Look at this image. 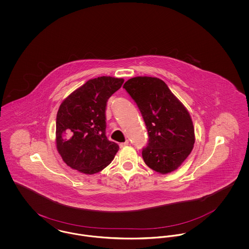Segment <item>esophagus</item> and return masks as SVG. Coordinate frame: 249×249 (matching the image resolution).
Wrapping results in <instances>:
<instances>
[{
    "label": "esophagus",
    "mask_w": 249,
    "mask_h": 249,
    "mask_svg": "<svg viewBox=\"0 0 249 249\" xmlns=\"http://www.w3.org/2000/svg\"><path fill=\"white\" fill-rule=\"evenodd\" d=\"M130 144V142L127 140V141H125V142H120L119 143V146H120V148H123V147H125V146H127V145H129Z\"/></svg>",
    "instance_id": "34e87169"
}]
</instances>
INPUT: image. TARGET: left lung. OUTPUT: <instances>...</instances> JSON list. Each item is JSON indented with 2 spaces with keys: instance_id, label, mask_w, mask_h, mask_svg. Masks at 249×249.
<instances>
[{
  "instance_id": "left-lung-1",
  "label": "left lung",
  "mask_w": 249,
  "mask_h": 249,
  "mask_svg": "<svg viewBox=\"0 0 249 249\" xmlns=\"http://www.w3.org/2000/svg\"><path fill=\"white\" fill-rule=\"evenodd\" d=\"M123 88L136 103L147 129L144 163L160 174L177 170L195 142L190 113L160 78L133 77Z\"/></svg>"
}]
</instances>
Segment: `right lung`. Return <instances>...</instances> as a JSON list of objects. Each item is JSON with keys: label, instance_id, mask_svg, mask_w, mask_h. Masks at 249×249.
Masks as SVG:
<instances>
[{"label": "right lung", "instance_id": "obj_1", "mask_svg": "<svg viewBox=\"0 0 249 249\" xmlns=\"http://www.w3.org/2000/svg\"><path fill=\"white\" fill-rule=\"evenodd\" d=\"M123 78L101 76L71 92L60 105L56 122V144L63 161L86 175H93L111 163L119 144L106 135L107 101Z\"/></svg>", "mask_w": 249, "mask_h": 249}]
</instances>
